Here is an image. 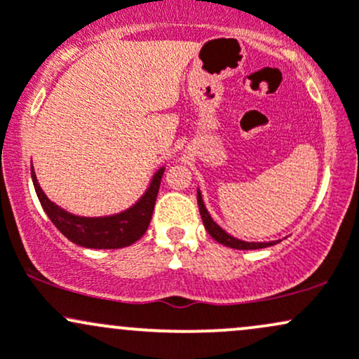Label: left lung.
I'll list each match as a JSON object with an SVG mask.
<instances>
[{
    "instance_id": "obj_1",
    "label": "left lung",
    "mask_w": 359,
    "mask_h": 359,
    "mask_svg": "<svg viewBox=\"0 0 359 359\" xmlns=\"http://www.w3.org/2000/svg\"><path fill=\"white\" fill-rule=\"evenodd\" d=\"M197 204H199V211H201V217H203L204 228L208 229V233L211 234V236L217 243H221V245L229 246V248H234V250H258V248H266V246L275 245V241H270V243H246V241L236 240V238L229 236V234L226 233L224 229H221L219 226H217L216 222L211 219V216H209L208 209H205V205L203 203L201 192H197Z\"/></svg>"
}]
</instances>
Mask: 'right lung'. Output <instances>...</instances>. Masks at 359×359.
Here are the masks:
<instances>
[{
	"instance_id": "obj_1",
	"label": "right lung",
	"mask_w": 359,
	"mask_h": 359,
	"mask_svg": "<svg viewBox=\"0 0 359 359\" xmlns=\"http://www.w3.org/2000/svg\"><path fill=\"white\" fill-rule=\"evenodd\" d=\"M162 175L163 168H160L155 174L154 180H151L145 196L128 211L109 217H79L65 212L59 205L50 203L42 189H40L39 182H36L35 172L32 170L36 196H39L43 211L50 217L55 228L76 245L97 250L125 248V246L133 245L135 241H138L147 233L151 214H154Z\"/></svg>"
}]
</instances>
